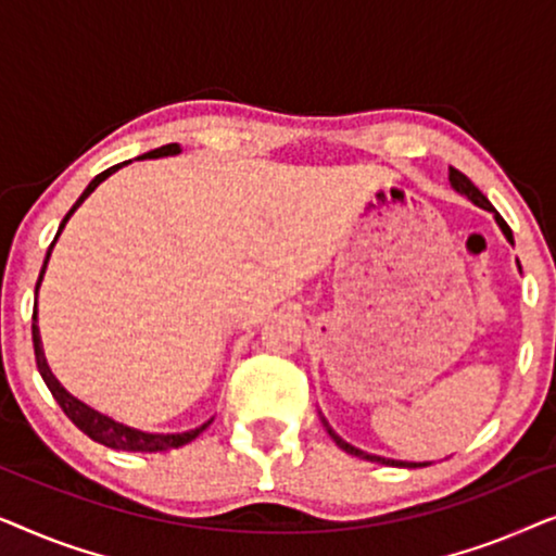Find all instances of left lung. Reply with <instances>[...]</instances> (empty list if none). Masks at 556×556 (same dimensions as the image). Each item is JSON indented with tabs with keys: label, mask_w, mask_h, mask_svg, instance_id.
Masks as SVG:
<instances>
[{
	"label": "left lung",
	"mask_w": 556,
	"mask_h": 556,
	"mask_svg": "<svg viewBox=\"0 0 556 556\" xmlns=\"http://www.w3.org/2000/svg\"><path fill=\"white\" fill-rule=\"evenodd\" d=\"M447 179H451V187L455 189V192L463 194V197H468V200L473 202V204H478V207H481V210H489L491 215H493V219H496V225L501 227V232H504V238H506V240L511 242V245H514V235H511V227H508V225L504 223V217L498 215L496 207H493V204H491L489 200H485V197H483L481 192H478V187L473 185V181H470V179H468L466 174H463V172L453 169V166H451V174H447ZM516 265H519V261H516ZM519 270H521V265H519ZM318 415H321V413H318ZM321 422H324L326 432H329V435H331L333 443H337V445H339L341 451H344V453H349V455H356V458H364V460H371V463H382V466H397V468H425V466H430L428 460H422V463H409V460H394V458H382V455H371V453H364V451H359V447H354L352 443H346L344 438H339L337 432L331 430V425L326 422V417H324V415H321Z\"/></svg>",
	"instance_id": "1"
}]
</instances>
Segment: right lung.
<instances>
[{
	"label": "right lung",
	"instance_id": "right-lung-1",
	"mask_svg": "<svg viewBox=\"0 0 556 556\" xmlns=\"http://www.w3.org/2000/svg\"><path fill=\"white\" fill-rule=\"evenodd\" d=\"M179 151H181L179 143H166V147H159V149H154V151H147V154H141L139 159L177 156ZM126 164H131V159H128V162H124V164H116V166H111V169H105V172L98 174V177L90 179V185H88L86 189H83V194L78 197V200H75L71 212H67V215L63 217V223H60V227H58V235H55V240H52V245L48 248V255H45L40 278H37V286H35V295H37V291H40V283H42L45 270H48V261H50V255H52V248H55L60 232L65 230L67 219L73 217V212L78 210L80 204L88 200L90 192H93V189H96L98 185H101V181L109 179L113 172H118L121 166H126ZM33 344H35L37 369H40V375H42V379H45V384H48V390L52 392V397L58 400V405L63 407V413L75 422V428H80L90 440H96V443H101V445H105V447H113V451H131V453H159V451H169V447H179V445L192 443V440H194L197 435H200V432L212 422V417H210V420L202 422L200 428L187 430V432H143V430L128 428V425L113 420V417L98 413V409L86 405V402H83V400L73 397V394L67 392L63 384L58 382V377L52 375V369L48 367V359H45L42 339H40V326H37V301H35V308H33Z\"/></svg>",
	"mask_w": 556,
	"mask_h": 556
}]
</instances>
